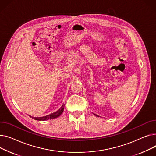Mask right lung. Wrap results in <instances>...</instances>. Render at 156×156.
Wrapping results in <instances>:
<instances>
[{
  "instance_id": "obj_1",
  "label": "right lung",
  "mask_w": 156,
  "mask_h": 156,
  "mask_svg": "<svg viewBox=\"0 0 156 156\" xmlns=\"http://www.w3.org/2000/svg\"><path fill=\"white\" fill-rule=\"evenodd\" d=\"M63 109H64V105H62L58 110H57V112H54L53 113H51L48 115L42 116V117H33V116H30V117L34 119V120H38V121H44V120H51V119H54V118H56L62 115V113H63Z\"/></svg>"
}]
</instances>
